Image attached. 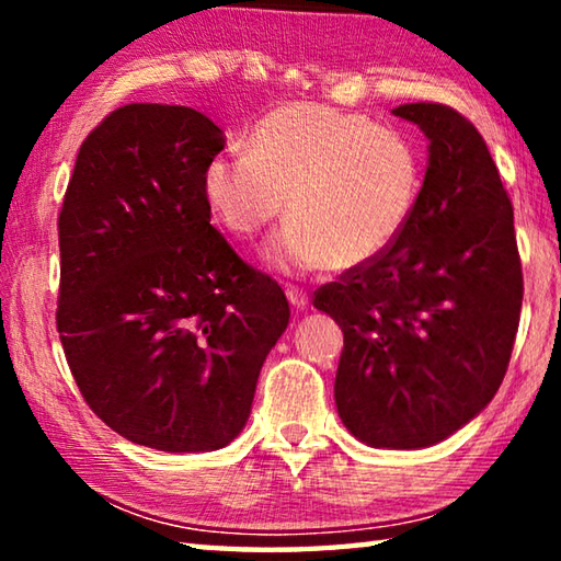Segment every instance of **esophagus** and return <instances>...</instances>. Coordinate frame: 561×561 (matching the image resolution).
<instances>
[{"label": "esophagus", "instance_id": "esophagus-1", "mask_svg": "<svg viewBox=\"0 0 561 561\" xmlns=\"http://www.w3.org/2000/svg\"><path fill=\"white\" fill-rule=\"evenodd\" d=\"M287 299H289V304L294 309H307L309 307V297H307V291L304 289H299V287H287Z\"/></svg>", "mask_w": 561, "mask_h": 561}]
</instances>
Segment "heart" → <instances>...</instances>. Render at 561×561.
Here are the masks:
<instances>
[{"mask_svg": "<svg viewBox=\"0 0 561 561\" xmlns=\"http://www.w3.org/2000/svg\"><path fill=\"white\" fill-rule=\"evenodd\" d=\"M423 187L413 140L371 118L319 103H289L254 126L240 156H215L203 195L227 230L252 237L289 220L264 244L289 274L360 267L403 234Z\"/></svg>", "mask_w": 561, "mask_h": 561, "instance_id": "b5f03b06", "label": "heart"}]
</instances>
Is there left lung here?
<instances>
[{"label": "left lung", "mask_w": 561, "mask_h": 561, "mask_svg": "<svg viewBox=\"0 0 561 561\" xmlns=\"http://www.w3.org/2000/svg\"><path fill=\"white\" fill-rule=\"evenodd\" d=\"M428 138L421 197L388 250L321 287L344 331L334 383L346 431L371 448L450 438L495 398L522 309L515 215L485 140L458 111L403 103Z\"/></svg>", "instance_id": "1"}]
</instances>
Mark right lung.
Returning <instances> with one entry per match:
<instances>
[{"label": "right lung", "mask_w": 561, "mask_h": 561, "mask_svg": "<svg viewBox=\"0 0 561 561\" xmlns=\"http://www.w3.org/2000/svg\"><path fill=\"white\" fill-rule=\"evenodd\" d=\"M220 126L187 106L130 103L89 133L59 215L56 329L83 398L123 438L210 453L250 421L289 324L277 282L210 225Z\"/></svg>", "instance_id": "obj_1"}]
</instances>
